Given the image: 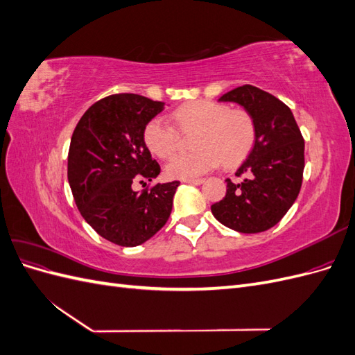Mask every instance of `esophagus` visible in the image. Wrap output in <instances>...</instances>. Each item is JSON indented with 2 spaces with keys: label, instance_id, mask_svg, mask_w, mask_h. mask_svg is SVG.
Returning a JSON list of instances; mask_svg holds the SVG:
<instances>
[{
  "label": "esophagus",
  "instance_id": "1",
  "mask_svg": "<svg viewBox=\"0 0 355 355\" xmlns=\"http://www.w3.org/2000/svg\"><path fill=\"white\" fill-rule=\"evenodd\" d=\"M182 182H185V184H191V185H201L204 179H184Z\"/></svg>",
  "mask_w": 355,
  "mask_h": 355
}]
</instances>
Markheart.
Listing matches in <instances>:
<instances>
[{"instance_id": "1", "label": "heart", "mask_w": 355, "mask_h": 355, "mask_svg": "<svg viewBox=\"0 0 355 355\" xmlns=\"http://www.w3.org/2000/svg\"><path fill=\"white\" fill-rule=\"evenodd\" d=\"M180 132H192L196 151L178 154L166 166L171 179H194L216 168L240 163L250 153L256 139V125L250 114L228 105L198 101L180 106L171 115ZM144 144L154 155L168 158L178 148L176 128L163 116H154L144 127Z\"/></svg>"}]
</instances>
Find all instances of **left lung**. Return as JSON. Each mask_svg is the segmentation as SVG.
<instances>
[{
	"mask_svg": "<svg viewBox=\"0 0 355 355\" xmlns=\"http://www.w3.org/2000/svg\"><path fill=\"white\" fill-rule=\"evenodd\" d=\"M219 102H235L250 114L256 139L235 176L227 179V194L211 206L222 225L243 234L263 232L283 219L302 187L305 142L287 105L254 85L225 93Z\"/></svg>",
	"mask_w": 355,
	"mask_h": 355,
	"instance_id": "1",
	"label": "left lung"
}]
</instances>
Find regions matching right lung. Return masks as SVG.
<instances>
[{"label":"right lung","mask_w":355,"mask_h":355,"mask_svg":"<svg viewBox=\"0 0 355 355\" xmlns=\"http://www.w3.org/2000/svg\"><path fill=\"white\" fill-rule=\"evenodd\" d=\"M164 110L141 94H111L84 112L71 137L68 180L75 204L101 237L123 245L145 243L164 227L179 180L142 192L133 182L153 180L159 164L144 144V127Z\"/></svg>","instance_id":"obj_1"}]
</instances>
